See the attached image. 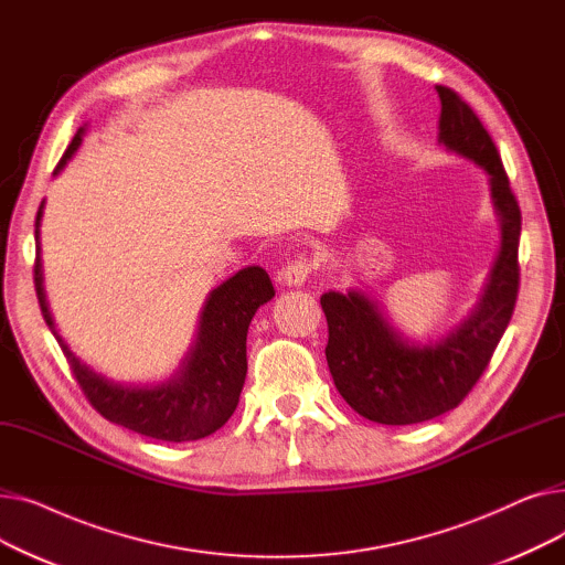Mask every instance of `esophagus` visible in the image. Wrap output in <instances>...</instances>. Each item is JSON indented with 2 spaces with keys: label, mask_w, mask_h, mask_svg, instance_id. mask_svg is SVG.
<instances>
[{
  "label": "esophagus",
  "mask_w": 565,
  "mask_h": 565,
  "mask_svg": "<svg viewBox=\"0 0 565 565\" xmlns=\"http://www.w3.org/2000/svg\"><path fill=\"white\" fill-rule=\"evenodd\" d=\"M311 270H313L311 260L298 258V260H292V263H288V265L284 267L279 279H281V284H286V286H302V284L309 279Z\"/></svg>",
  "instance_id": "obj_1"
}]
</instances>
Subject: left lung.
I'll list each match as a JSON object with an SVG mask.
<instances>
[{"label":"left lung","instance_id":"left-lung-1","mask_svg":"<svg viewBox=\"0 0 565 565\" xmlns=\"http://www.w3.org/2000/svg\"><path fill=\"white\" fill-rule=\"evenodd\" d=\"M437 141L488 175L499 222V254L477 305L447 334L426 343L405 337L382 302L362 288L322 295L330 328L324 358L337 390L364 419L384 426L428 422L458 407L486 371L518 300L522 215L509 175L471 107L447 86H437Z\"/></svg>","mask_w":565,"mask_h":565}]
</instances>
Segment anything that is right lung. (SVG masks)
<instances>
[{"mask_svg": "<svg viewBox=\"0 0 565 565\" xmlns=\"http://www.w3.org/2000/svg\"><path fill=\"white\" fill-rule=\"evenodd\" d=\"M86 128H79L58 160L54 175L77 153ZM41 201L36 215L34 284L43 318L62 345L84 396L111 424L162 441H194L220 430L237 407L247 375V330L260 305L275 298L270 277L258 265L237 270L207 292L199 313L194 341L175 373L158 384L116 382L68 348L58 334L43 286L41 263Z\"/></svg>", "mask_w": 565, "mask_h": 565, "instance_id": "add662e5", "label": "right lung"}]
</instances>
